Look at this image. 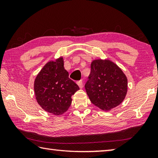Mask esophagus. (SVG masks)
<instances>
[{
  "instance_id": "esophagus-1",
  "label": "esophagus",
  "mask_w": 158,
  "mask_h": 158,
  "mask_svg": "<svg viewBox=\"0 0 158 158\" xmlns=\"http://www.w3.org/2000/svg\"><path fill=\"white\" fill-rule=\"evenodd\" d=\"M77 84H78V85L79 86L80 89H82V88H83V81H82V80H79V81H77Z\"/></svg>"
}]
</instances>
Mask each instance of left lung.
<instances>
[{
    "mask_svg": "<svg viewBox=\"0 0 158 158\" xmlns=\"http://www.w3.org/2000/svg\"><path fill=\"white\" fill-rule=\"evenodd\" d=\"M85 89L93 105L108 111L123 101L127 79L116 64L109 60H95L90 65Z\"/></svg>",
    "mask_w": 158,
    "mask_h": 158,
    "instance_id": "obj_1",
    "label": "left lung"
}]
</instances>
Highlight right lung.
<instances>
[{"instance_id": "add662e5", "label": "right lung", "mask_w": 158, "mask_h": 158, "mask_svg": "<svg viewBox=\"0 0 158 158\" xmlns=\"http://www.w3.org/2000/svg\"><path fill=\"white\" fill-rule=\"evenodd\" d=\"M79 88L69 78L63 67V58L50 61L37 74L34 84L36 100L45 111L60 115L68 110L72 102V95Z\"/></svg>"}]
</instances>
